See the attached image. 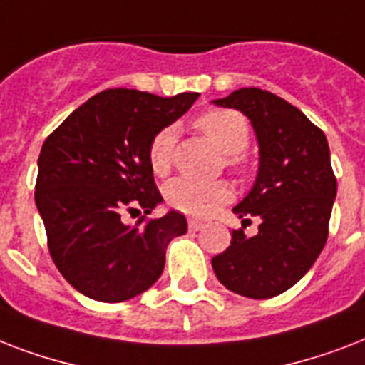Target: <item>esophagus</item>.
Returning a JSON list of instances; mask_svg holds the SVG:
<instances>
[{
	"instance_id": "esophagus-1",
	"label": "esophagus",
	"mask_w": 365,
	"mask_h": 365,
	"mask_svg": "<svg viewBox=\"0 0 365 365\" xmlns=\"http://www.w3.org/2000/svg\"><path fill=\"white\" fill-rule=\"evenodd\" d=\"M187 225H189V229H191V231H200V229L205 227V223L200 222V220H195V217H189Z\"/></svg>"
}]
</instances>
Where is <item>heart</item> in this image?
Here are the masks:
<instances>
[{"label": "heart", "mask_w": 365, "mask_h": 365, "mask_svg": "<svg viewBox=\"0 0 365 365\" xmlns=\"http://www.w3.org/2000/svg\"><path fill=\"white\" fill-rule=\"evenodd\" d=\"M195 126L227 155L229 165L244 166L246 155L244 148L248 143V123L235 110H208L195 119ZM176 130L166 126L151 140L149 145V165L155 174H166L174 157ZM166 200L174 208L191 216H208L217 206L233 197V189L225 182H197L189 178H176L165 187Z\"/></svg>", "instance_id": "1"}]
</instances>
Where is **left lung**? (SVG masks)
<instances>
[{"instance_id":"8db88e82","label":"left lung","mask_w":365,"mask_h":365,"mask_svg":"<svg viewBox=\"0 0 365 365\" xmlns=\"http://www.w3.org/2000/svg\"><path fill=\"white\" fill-rule=\"evenodd\" d=\"M212 104L239 110L254 128L259 168L233 212L261 220L254 237L233 231L212 269L235 294L269 299L305 277L328 239L337 195L328 140L295 106L261 88H239Z\"/></svg>"}]
</instances>
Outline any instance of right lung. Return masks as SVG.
Returning a JSON list of instances; mask_svg holds the SVG:
<instances>
[{
  "label": "right lung",
  "mask_w": 365,
  "mask_h": 365,
  "mask_svg": "<svg viewBox=\"0 0 365 365\" xmlns=\"http://www.w3.org/2000/svg\"><path fill=\"white\" fill-rule=\"evenodd\" d=\"M197 98L110 88L79 106L43 143L37 210L54 265L83 295L121 303L143 294L165 269L166 246L187 233V220L176 210L136 223L121 216L138 208L151 214L163 202L149 145Z\"/></svg>",
  "instance_id": "obj_1"
}]
</instances>
